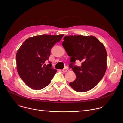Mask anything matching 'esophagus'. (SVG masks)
<instances>
[{
    "instance_id": "34e87169",
    "label": "esophagus",
    "mask_w": 123,
    "mask_h": 123,
    "mask_svg": "<svg viewBox=\"0 0 123 123\" xmlns=\"http://www.w3.org/2000/svg\"><path fill=\"white\" fill-rule=\"evenodd\" d=\"M63 72H68L69 71V69L67 68V67H65V68H64L63 70Z\"/></svg>"
}]
</instances>
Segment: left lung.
<instances>
[{
    "instance_id": "1",
    "label": "left lung",
    "mask_w": 123,
    "mask_h": 123,
    "mask_svg": "<svg viewBox=\"0 0 123 123\" xmlns=\"http://www.w3.org/2000/svg\"><path fill=\"white\" fill-rule=\"evenodd\" d=\"M62 45L71 57L70 66L76 75L69 83L76 91L84 92L95 87L104 76L107 70V53L104 45L94 36H65ZM76 61L81 67L72 65Z\"/></svg>"
}]
</instances>
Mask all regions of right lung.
Instances as JSON below:
<instances>
[{
  "mask_svg": "<svg viewBox=\"0 0 123 123\" xmlns=\"http://www.w3.org/2000/svg\"><path fill=\"white\" fill-rule=\"evenodd\" d=\"M63 34H43L30 37L22 43L16 54V68L21 79L34 90L43 89L49 84L57 72L52 64L46 65L51 49Z\"/></svg>",
  "mask_w": 123,
  "mask_h": 123,
  "instance_id": "obj_1",
  "label": "right lung"
}]
</instances>
